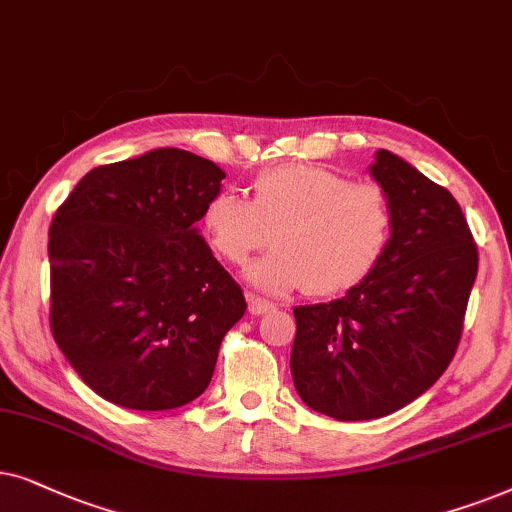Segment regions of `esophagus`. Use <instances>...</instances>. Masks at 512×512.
I'll return each instance as SVG.
<instances>
[{"label":"esophagus","instance_id":"esophagus-1","mask_svg":"<svg viewBox=\"0 0 512 512\" xmlns=\"http://www.w3.org/2000/svg\"><path fill=\"white\" fill-rule=\"evenodd\" d=\"M274 309H276V304L269 302V299H262L255 295L248 297V311L252 313V316H262V313H271Z\"/></svg>","mask_w":512,"mask_h":512}]
</instances>
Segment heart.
<instances>
[{"instance_id":"1","label":"heart","mask_w":512,"mask_h":512,"mask_svg":"<svg viewBox=\"0 0 512 512\" xmlns=\"http://www.w3.org/2000/svg\"><path fill=\"white\" fill-rule=\"evenodd\" d=\"M250 189V201L234 189L217 192L201 220L210 248L234 267L274 236L276 250L248 269V281L260 290L339 295L377 269L391 241V201L374 182L288 163L262 170Z\"/></svg>"}]
</instances>
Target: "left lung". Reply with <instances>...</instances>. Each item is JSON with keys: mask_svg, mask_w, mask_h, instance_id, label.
I'll use <instances>...</instances> for the list:
<instances>
[{"mask_svg": "<svg viewBox=\"0 0 512 512\" xmlns=\"http://www.w3.org/2000/svg\"><path fill=\"white\" fill-rule=\"evenodd\" d=\"M370 173L393 210L384 257L342 299L295 309L292 381L337 421L386 417L440 379L478 276V245L445 187L386 149Z\"/></svg>", "mask_w": 512, "mask_h": 512, "instance_id": "1", "label": "left lung"}]
</instances>
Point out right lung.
Masks as SVG:
<instances>
[{"label": "right lung", "instance_id": "right-lung-1", "mask_svg": "<svg viewBox=\"0 0 512 512\" xmlns=\"http://www.w3.org/2000/svg\"><path fill=\"white\" fill-rule=\"evenodd\" d=\"M222 177L203 156L154 149L93 168L53 215V339L109 403L175 410L213 379L248 309L196 229Z\"/></svg>", "mask_w": 512, "mask_h": 512}]
</instances>
